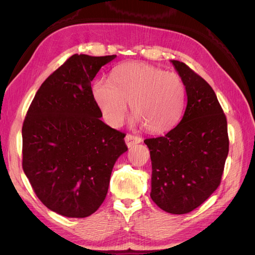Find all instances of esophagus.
Returning a JSON list of instances; mask_svg holds the SVG:
<instances>
[{"mask_svg":"<svg viewBox=\"0 0 255 255\" xmlns=\"http://www.w3.org/2000/svg\"><path fill=\"white\" fill-rule=\"evenodd\" d=\"M141 138L138 136H134V135H127L126 136V143L128 146V148H132L134 144H137L141 142Z\"/></svg>","mask_w":255,"mask_h":255,"instance_id":"obj_1","label":"esophagus"}]
</instances>
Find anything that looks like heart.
Returning <instances> with one entry per match:
<instances>
[{
    "mask_svg": "<svg viewBox=\"0 0 255 255\" xmlns=\"http://www.w3.org/2000/svg\"><path fill=\"white\" fill-rule=\"evenodd\" d=\"M92 96L110 126L121 125L129 102L135 122L150 133H163L181 117L185 86L175 72L144 63H127L114 69L111 80H97Z\"/></svg>",
    "mask_w": 255,
    "mask_h": 255,
    "instance_id": "heart-1",
    "label": "heart"
}]
</instances>
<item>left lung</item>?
<instances>
[{"mask_svg": "<svg viewBox=\"0 0 255 255\" xmlns=\"http://www.w3.org/2000/svg\"><path fill=\"white\" fill-rule=\"evenodd\" d=\"M186 89L181 122L165 136L149 138L151 199L161 210L187 214L218 188L229 153L226 115L205 80L179 60H171Z\"/></svg>", "mask_w": 255, "mask_h": 255, "instance_id": "left-lung-1", "label": "left lung"}]
</instances>
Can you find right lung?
<instances>
[{"instance_id": "1", "label": "right lung", "mask_w": 255, "mask_h": 255, "mask_svg": "<svg viewBox=\"0 0 255 255\" xmlns=\"http://www.w3.org/2000/svg\"><path fill=\"white\" fill-rule=\"evenodd\" d=\"M116 55L74 54L38 89L22 127V167L38 199L69 218L104 201L126 134L100 119L91 81Z\"/></svg>"}]
</instances>
